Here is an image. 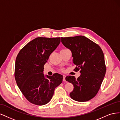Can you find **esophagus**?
Masks as SVG:
<instances>
[{"label": "esophagus", "instance_id": "34e87169", "mask_svg": "<svg viewBox=\"0 0 120 120\" xmlns=\"http://www.w3.org/2000/svg\"><path fill=\"white\" fill-rule=\"evenodd\" d=\"M65 77H66V76H65V75H63V81H64V82H65V81H66Z\"/></svg>", "mask_w": 120, "mask_h": 120}]
</instances>
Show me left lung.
I'll return each instance as SVG.
<instances>
[{
	"label": "left lung",
	"instance_id": "left-lung-1",
	"mask_svg": "<svg viewBox=\"0 0 120 120\" xmlns=\"http://www.w3.org/2000/svg\"><path fill=\"white\" fill-rule=\"evenodd\" d=\"M62 44L72 53L75 71L80 69L81 75L76 79L67 76L65 79L74 86L71 98L78 102L89 101L97 94L101 87L106 67L101 47L84 36L61 37Z\"/></svg>",
	"mask_w": 120,
	"mask_h": 120
}]
</instances>
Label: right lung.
<instances>
[{"label": "right lung", "instance_id": "add662e5", "mask_svg": "<svg viewBox=\"0 0 120 120\" xmlns=\"http://www.w3.org/2000/svg\"><path fill=\"white\" fill-rule=\"evenodd\" d=\"M60 43V37H37L18 53L14 77L26 99L36 105H44L52 98L55 89L62 82L63 76L54 73L45 77L44 65Z\"/></svg>", "mask_w": 120, "mask_h": 120}]
</instances>
